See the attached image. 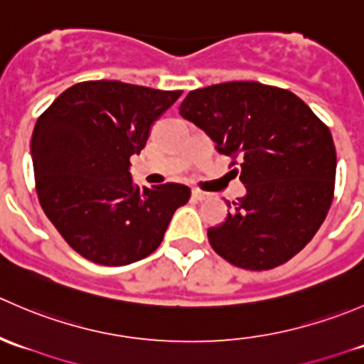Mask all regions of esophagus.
I'll return each mask as SVG.
<instances>
[{
	"label": "esophagus",
	"instance_id": "obj_1",
	"mask_svg": "<svg viewBox=\"0 0 364 364\" xmlns=\"http://www.w3.org/2000/svg\"><path fill=\"white\" fill-rule=\"evenodd\" d=\"M192 197L196 200H208L209 199V193L208 192H203V190H197L193 188L192 190Z\"/></svg>",
	"mask_w": 364,
	"mask_h": 364
}]
</instances>
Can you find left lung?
<instances>
[{
  "instance_id": "8db88e82",
  "label": "left lung",
  "mask_w": 364,
  "mask_h": 364,
  "mask_svg": "<svg viewBox=\"0 0 364 364\" xmlns=\"http://www.w3.org/2000/svg\"><path fill=\"white\" fill-rule=\"evenodd\" d=\"M179 114L220 153L240 159L247 193L225 200V222L208 229L213 250L252 271L280 266L303 250L333 200L336 151L329 128L294 93L253 80L190 91Z\"/></svg>"
}]
</instances>
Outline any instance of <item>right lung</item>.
Returning a JSON list of instances; mask_svg holds the SVG:
<instances>
[{"mask_svg":"<svg viewBox=\"0 0 364 364\" xmlns=\"http://www.w3.org/2000/svg\"><path fill=\"white\" fill-rule=\"evenodd\" d=\"M181 97L119 80L73 84L38 117L31 137L43 213L77 253L102 266H127L160 247L190 188L134 183L130 156L155 121Z\"/></svg>","mask_w":364,"mask_h":364,"instance_id":"right-lung-1","label":"right lung"}]
</instances>
